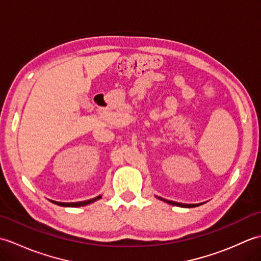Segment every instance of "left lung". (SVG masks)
<instances>
[{
  "label": "left lung",
  "mask_w": 261,
  "mask_h": 261,
  "mask_svg": "<svg viewBox=\"0 0 261 261\" xmlns=\"http://www.w3.org/2000/svg\"><path fill=\"white\" fill-rule=\"evenodd\" d=\"M158 199H160V201L163 202H166L168 203L170 205H174V206H179V207H195V206H198V205H202L203 203H198V204H182V203H177V202H173V201H168V199H165L163 197H159V196H156Z\"/></svg>",
  "instance_id": "8db88e82"
}]
</instances>
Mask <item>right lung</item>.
I'll return each instance as SVG.
<instances>
[{
	"label": "right lung",
	"mask_w": 261,
	"mask_h": 261,
	"mask_svg": "<svg viewBox=\"0 0 261 261\" xmlns=\"http://www.w3.org/2000/svg\"><path fill=\"white\" fill-rule=\"evenodd\" d=\"M101 197H102L101 195H98V196H96V197L88 199V201L75 202V203H62V202H56V201H50V202H53L54 204H57V205H59V206H65V207H79V206H85V205H88V204H91V203H94V202L97 201V199H99Z\"/></svg>",
	"instance_id": "obj_1"
}]
</instances>
